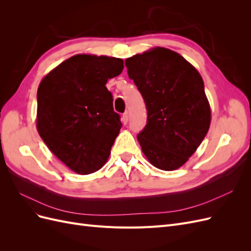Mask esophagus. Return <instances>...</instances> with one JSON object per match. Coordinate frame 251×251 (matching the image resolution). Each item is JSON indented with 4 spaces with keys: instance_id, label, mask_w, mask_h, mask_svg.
Wrapping results in <instances>:
<instances>
[{
    "instance_id": "obj_1",
    "label": "esophagus",
    "mask_w": 251,
    "mask_h": 251,
    "mask_svg": "<svg viewBox=\"0 0 251 251\" xmlns=\"http://www.w3.org/2000/svg\"><path fill=\"white\" fill-rule=\"evenodd\" d=\"M121 121H123L124 125H126L127 121H128V114L127 113H125L123 117H121Z\"/></svg>"
}]
</instances>
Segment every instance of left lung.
I'll use <instances>...</instances> for the list:
<instances>
[{
    "mask_svg": "<svg viewBox=\"0 0 251 251\" xmlns=\"http://www.w3.org/2000/svg\"><path fill=\"white\" fill-rule=\"evenodd\" d=\"M126 66L147 105L148 124L137 136L143 154L159 170L179 169L210 126L200 73L179 53L162 47L126 58Z\"/></svg>",
    "mask_w": 251,
    "mask_h": 251,
    "instance_id": "1",
    "label": "left lung"
}]
</instances>
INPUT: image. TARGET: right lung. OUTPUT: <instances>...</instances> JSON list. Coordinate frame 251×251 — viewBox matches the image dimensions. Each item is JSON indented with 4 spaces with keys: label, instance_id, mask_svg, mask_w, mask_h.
<instances>
[{
    "label": "right lung",
    "instance_id": "obj_1",
    "mask_svg": "<svg viewBox=\"0 0 251 251\" xmlns=\"http://www.w3.org/2000/svg\"><path fill=\"white\" fill-rule=\"evenodd\" d=\"M123 70L121 58L76 54L40 83L37 132L52 153L75 173L92 174L108 160L123 125L105 83Z\"/></svg>",
    "mask_w": 251,
    "mask_h": 251
}]
</instances>
